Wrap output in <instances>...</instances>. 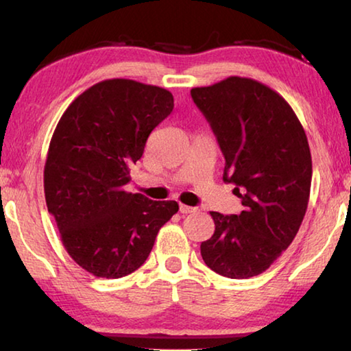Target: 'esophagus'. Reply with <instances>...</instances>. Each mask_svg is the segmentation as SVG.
Segmentation results:
<instances>
[{
  "mask_svg": "<svg viewBox=\"0 0 351 351\" xmlns=\"http://www.w3.org/2000/svg\"><path fill=\"white\" fill-rule=\"evenodd\" d=\"M197 210H198L197 207H192V206H186V204H181L180 206V212L184 213V215H187V213H193V212H197Z\"/></svg>",
  "mask_w": 351,
  "mask_h": 351,
  "instance_id": "34e87169",
  "label": "esophagus"
}]
</instances>
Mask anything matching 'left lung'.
<instances>
[{
    "instance_id": "8db88e82",
    "label": "left lung",
    "mask_w": 351,
    "mask_h": 351,
    "mask_svg": "<svg viewBox=\"0 0 351 351\" xmlns=\"http://www.w3.org/2000/svg\"><path fill=\"white\" fill-rule=\"evenodd\" d=\"M224 154L223 180L241 198L239 215L210 212L215 232L201 257L217 274L249 278L280 257L304 221L313 162L305 130L280 94L232 75L192 88Z\"/></svg>"
}]
</instances>
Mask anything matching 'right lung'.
<instances>
[{"mask_svg": "<svg viewBox=\"0 0 351 351\" xmlns=\"http://www.w3.org/2000/svg\"><path fill=\"white\" fill-rule=\"evenodd\" d=\"M173 110L164 88L99 82L58 121L45 164V198L66 252L96 277L121 278L144 265L176 201L127 192L153 128Z\"/></svg>", "mask_w": 351, "mask_h": 351, "instance_id": "1", "label": "right lung"}]
</instances>
